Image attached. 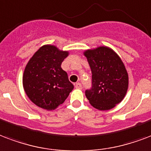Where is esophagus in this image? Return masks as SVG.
Returning <instances> with one entry per match:
<instances>
[{"mask_svg":"<svg viewBox=\"0 0 151 151\" xmlns=\"http://www.w3.org/2000/svg\"><path fill=\"white\" fill-rule=\"evenodd\" d=\"M75 88H78V89H81L82 88V86H81V84L78 82V83L75 84Z\"/></svg>","mask_w":151,"mask_h":151,"instance_id":"34e87169","label":"esophagus"}]
</instances>
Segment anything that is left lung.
I'll return each instance as SVG.
<instances>
[{
    "label": "left lung",
    "instance_id": "8db88e82",
    "mask_svg": "<svg viewBox=\"0 0 151 151\" xmlns=\"http://www.w3.org/2000/svg\"><path fill=\"white\" fill-rule=\"evenodd\" d=\"M92 71V88L86 96L92 106L101 111L113 109L125 97L128 73L123 61L111 48L101 46L84 51Z\"/></svg>",
    "mask_w": 151,
    "mask_h": 151
}]
</instances>
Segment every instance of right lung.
<instances>
[{"label":"right lung","instance_id":"obj_1","mask_svg":"<svg viewBox=\"0 0 151 151\" xmlns=\"http://www.w3.org/2000/svg\"><path fill=\"white\" fill-rule=\"evenodd\" d=\"M68 50L55 45H43L27 62L23 73V87L27 97L40 108L51 111L67 98L73 89L61 64Z\"/></svg>","mask_w":151,"mask_h":151}]
</instances>
